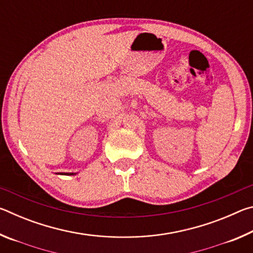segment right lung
<instances>
[{"label": "right lung", "instance_id": "1", "mask_svg": "<svg viewBox=\"0 0 253 253\" xmlns=\"http://www.w3.org/2000/svg\"><path fill=\"white\" fill-rule=\"evenodd\" d=\"M60 175H76V173H60Z\"/></svg>", "mask_w": 253, "mask_h": 253}]
</instances>
